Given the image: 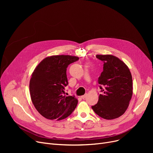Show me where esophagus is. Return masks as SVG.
<instances>
[{
  "instance_id": "esophagus-1",
  "label": "esophagus",
  "mask_w": 153,
  "mask_h": 153,
  "mask_svg": "<svg viewBox=\"0 0 153 153\" xmlns=\"http://www.w3.org/2000/svg\"><path fill=\"white\" fill-rule=\"evenodd\" d=\"M87 94H85V95H82L81 97V99H84L86 97V96H87Z\"/></svg>"
}]
</instances>
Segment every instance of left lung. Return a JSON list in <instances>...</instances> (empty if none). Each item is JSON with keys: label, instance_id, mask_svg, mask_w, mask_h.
I'll return each instance as SVG.
<instances>
[{"label": "left lung", "instance_id": "8db88e82", "mask_svg": "<svg viewBox=\"0 0 153 153\" xmlns=\"http://www.w3.org/2000/svg\"><path fill=\"white\" fill-rule=\"evenodd\" d=\"M102 61L103 70L98 79L102 93L96 105L92 107L95 113L106 120L120 117L129 106L133 95V80L126 64L111 54H97Z\"/></svg>", "mask_w": 153, "mask_h": 153}]
</instances>
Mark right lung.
<instances>
[{
	"mask_svg": "<svg viewBox=\"0 0 153 153\" xmlns=\"http://www.w3.org/2000/svg\"><path fill=\"white\" fill-rule=\"evenodd\" d=\"M79 59L77 56H48L35 68L30 81V94L36 110L49 120H61L76 108L78 100L74 96L64 95L68 84L66 68Z\"/></svg>",
	"mask_w": 153,
	"mask_h": 153,
	"instance_id": "obj_1",
	"label": "right lung"
}]
</instances>
